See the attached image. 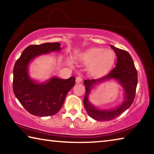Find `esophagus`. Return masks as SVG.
<instances>
[{"instance_id":"esophagus-1","label":"esophagus","mask_w":154,"mask_h":154,"mask_svg":"<svg viewBox=\"0 0 154 154\" xmlns=\"http://www.w3.org/2000/svg\"><path fill=\"white\" fill-rule=\"evenodd\" d=\"M82 77L79 76V77H77L76 78V83H82Z\"/></svg>"}]
</instances>
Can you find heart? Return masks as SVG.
I'll list each match as a JSON object with an SVG mask.
<instances>
[{"mask_svg":"<svg viewBox=\"0 0 154 154\" xmlns=\"http://www.w3.org/2000/svg\"><path fill=\"white\" fill-rule=\"evenodd\" d=\"M83 64L90 65V71L93 75L105 73L110 69L115 60L114 52L110 49L95 48L85 52L79 58Z\"/></svg>","mask_w":154,"mask_h":154,"instance_id":"1","label":"heart"}]
</instances>
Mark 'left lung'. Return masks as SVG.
<instances>
[{"label": "left lung", "instance_id": "8db88e82", "mask_svg": "<svg viewBox=\"0 0 154 154\" xmlns=\"http://www.w3.org/2000/svg\"><path fill=\"white\" fill-rule=\"evenodd\" d=\"M117 56L116 66L107 75L95 79H85V95L83 100L85 110L91 118L97 121H110L120 116L133 103L138 82L137 71L131 56L126 51L111 45ZM110 79L118 80L125 92V100L118 108L109 110H100L96 108L88 100V96L94 85L96 83Z\"/></svg>", "mask_w": 154, "mask_h": 154}]
</instances>
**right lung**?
I'll use <instances>...</instances> for the list:
<instances>
[{"label": "right lung", "mask_w": 154, "mask_h": 154, "mask_svg": "<svg viewBox=\"0 0 154 154\" xmlns=\"http://www.w3.org/2000/svg\"><path fill=\"white\" fill-rule=\"evenodd\" d=\"M60 43H45L27 47L15 62L14 68L13 90L26 110L34 116H51L63 105L65 98L74 86L75 77L67 79L54 77L43 83H36L28 76V66L36 57L60 50Z\"/></svg>", "instance_id": "obj_1"}]
</instances>
